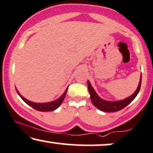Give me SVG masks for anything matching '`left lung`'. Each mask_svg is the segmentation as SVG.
<instances>
[{"mask_svg":"<svg viewBox=\"0 0 153 153\" xmlns=\"http://www.w3.org/2000/svg\"><path fill=\"white\" fill-rule=\"evenodd\" d=\"M141 82H142V74L140 76V82L137 90L134 91V93L132 95H131L129 97L126 98L125 99L120 100V101H106V100L102 99L101 97H99V95L96 94L94 88L91 85V82L89 80H88V88L89 94H90V97L92 101L93 104L99 110L102 111L104 112H114L122 110L124 107H126L127 105H129L131 101L135 99L137 95L138 94L139 91L140 90L141 87Z\"/></svg>","mask_w":153,"mask_h":153,"instance_id":"8db88e82","label":"left lung"}]
</instances>
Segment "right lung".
Returning <instances> with one entry per match:
<instances>
[{
  "instance_id": "right-lung-1",
  "label": "right lung",
  "mask_w": 153,
  "mask_h": 153,
  "mask_svg": "<svg viewBox=\"0 0 153 153\" xmlns=\"http://www.w3.org/2000/svg\"><path fill=\"white\" fill-rule=\"evenodd\" d=\"M68 88H66L65 91L64 92L62 96L58 98L57 99L54 100L53 101H50V102H47V103H35V102H32V101H29L26 99H25L24 97H23L22 95L20 94V93L19 92L18 90L16 88V92L18 93V94L19 95L21 98H22L23 101L24 102L27 103L29 106H30L32 108H34V109L39 111H54L55 109H57L58 107L62 104V101H64L65 97V95L67 94V91H68Z\"/></svg>"
}]
</instances>
